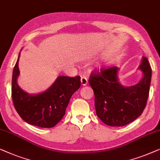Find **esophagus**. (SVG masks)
<instances>
[{
	"mask_svg": "<svg viewBox=\"0 0 160 160\" xmlns=\"http://www.w3.org/2000/svg\"><path fill=\"white\" fill-rule=\"evenodd\" d=\"M81 84L82 85H86L88 84V78H85V76H82V78H81Z\"/></svg>",
	"mask_w": 160,
	"mask_h": 160,
	"instance_id": "obj_1",
	"label": "esophagus"
}]
</instances>
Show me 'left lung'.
Segmentation results:
<instances>
[{"mask_svg": "<svg viewBox=\"0 0 160 160\" xmlns=\"http://www.w3.org/2000/svg\"><path fill=\"white\" fill-rule=\"evenodd\" d=\"M138 69L142 72V78L137 84L128 87L120 83L118 67L91 74L88 82L95 94L96 114L104 124L124 126L142 114L147 105L152 79V69L145 57H143Z\"/></svg>", "mask_w": 160, "mask_h": 160, "instance_id": "8db88e82", "label": "left lung"}]
</instances>
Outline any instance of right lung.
Returning a JSON list of instances; mask_svg holds the SVG:
<instances>
[{
  "mask_svg": "<svg viewBox=\"0 0 160 160\" xmlns=\"http://www.w3.org/2000/svg\"><path fill=\"white\" fill-rule=\"evenodd\" d=\"M13 70L12 96L17 113L27 123L43 128H53L65 114L71 96L80 87V77L58 76L48 89L30 94L19 86V59Z\"/></svg>",
  "mask_w": 160,
  "mask_h": 160,
  "instance_id": "1",
  "label": "right lung"
}]
</instances>
